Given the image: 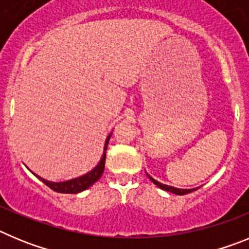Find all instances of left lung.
<instances>
[{
	"mask_svg": "<svg viewBox=\"0 0 249 249\" xmlns=\"http://www.w3.org/2000/svg\"><path fill=\"white\" fill-rule=\"evenodd\" d=\"M147 176H148L149 179H151V181L153 182L156 186L160 187V190L167 191V192H171V193H175V195H178V196L187 195V193H191V192H193V191L197 190V188H192V190H183V188H176V187H172V186H167V184H163V183H160V182L156 181L155 178H152L148 173H147Z\"/></svg>",
	"mask_w": 249,
	"mask_h": 249,
	"instance_id": "obj_1",
	"label": "left lung"
}]
</instances>
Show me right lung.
Wrapping results in <instances>:
<instances>
[{
	"label": "right lung",
	"mask_w": 249,
	"mask_h": 249,
	"mask_svg": "<svg viewBox=\"0 0 249 249\" xmlns=\"http://www.w3.org/2000/svg\"><path fill=\"white\" fill-rule=\"evenodd\" d=\"M112 133H109L106 138V142H105V147H103V155L102 158L100 160L98 164L94 167L92 171H89V173H86V175L80 176V177L77 178H72V179H68V181L65 182H52V181H47L45 178L39 177V176H36L38 179L43 182L46 186H48L51 190L56 191V192L59 193H80L82 191L87 190L89 187L92 186L93 183L98 181L102 176L103 171H105V162H106V151H107V146H108V141L111 138Z\"/></svg>",
	"instance_id": "add662e5"
}]
</instances>
